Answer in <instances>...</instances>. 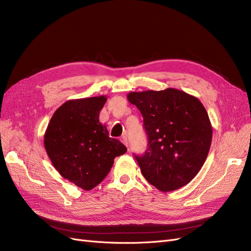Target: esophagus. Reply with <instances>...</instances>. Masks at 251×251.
Segmentation results:
<instances>
[{
  "mask_svg": "<svg viewBox=\"0 0 251 251\" xmlns=\"http://www.w3.org/2000/svg\"><path fill=\"white\" fill-rule=\"evenodd\" d=\"M120 140H121V142H123L126 147H127L128 146V142H127V138H126V136H121L120 137Z\"/></svg>",
  "mask_w": 251,
  "mask_h": 251,
  "instance_id": "esophagus-1",
  "label": "esophagus"
}]
</instances>
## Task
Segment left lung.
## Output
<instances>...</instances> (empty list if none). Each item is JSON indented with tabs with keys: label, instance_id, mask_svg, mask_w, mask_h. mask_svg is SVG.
Masks as SVG:
<instances>
[{
	"label": "left lung",
	"instance_id": "8db88e82",
	"mask_svg": "<svg viewBox=\"0 0 251 251\" xmlns=\"http://www.w3.org/2000/svg\"><path fill=\"white\" fill-rule=\"evenodd\" d=\"M127 100L138 108L148 135V149L135 155L143 177L161 192L186 185L208 155L212 127L198 98L183 91L131 92Z\"/></svg>",
	"mask_w": 251,
	"mask_h": 251
}]
</instances>
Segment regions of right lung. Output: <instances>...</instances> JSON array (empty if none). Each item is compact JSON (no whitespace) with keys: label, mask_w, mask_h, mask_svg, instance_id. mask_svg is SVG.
<instances>
[{"label":"right lung","mask_w":251,"mask_h":251,"mask_svg":"<svg viewBox=\"0 0 251 251\" xmlns=\"http://www.w3.org/2000/svg\"><path fill=\"white\" fill-rule=\"evenodd\" d=\"M105 101L103 95L66 101L53 114L44 136L45 149L56 171L85 191L100 184L115 157L126 151L100 123Z\"/></svg>","instance_id":"obj_1"}]
</instances>
